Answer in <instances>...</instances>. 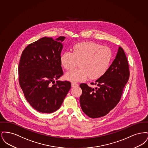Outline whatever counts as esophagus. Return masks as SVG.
<instances>
[{
	"instance_id": "34e87169",
	"label": "esophagus",
	"mask_w": 148,
	"mask_h": 148,
	"mask_svg": "<svg viewBox=\"0 0 148 148\" xmlns=\"http://www.w3.org/2000/svg\"><path fill=\"white\" fill-rule=\"evenodd\" d=\"M78 85H79L76 84V83H71V86L72 87H76V86H77Z\"/></svg>"
}]
</instances>
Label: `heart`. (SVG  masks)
Instances as JSON below:
<instances>
[{
    "label": "heart",
    "mask_w": 148,
    "mask_h": 148,
    "mask_svg": "<svg viewBox=\"0 0 148 148\" xmlns=\"http://www.w3.org/2000/svg\"><path fill=\"white\" fill-rule=\"evenodd\" d=\"M113 59L112 50L96 42H79L73 47V53L65 51L61 56L60 61L64 68L71 71L80 63V69L68 72L66 80L72 82H83L89 77L97 79L108 69Z\"/></svg>",
    "instance_id": "heart-1"
}]
</instances>
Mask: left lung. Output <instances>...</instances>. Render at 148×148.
<instances>
[{"label":"left lung","mask_w":148,"mask_h":148,"mask_svg":"<svg viewBox=\"0 0 148 148\" xmlns=\"http://www.w3.org/2000/svg\"><path fill=\"white\" fill-rule=\"evenodd\" d=\"M130 71L127 56L119 47L117 54L106 73L99 77L93 88L82 83L80 104L83 112L91 118L104 116L110 112L120 100L127 84Z\"/></svg>","instance_id":"1"}]
</instances>
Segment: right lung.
<instances>
[{
    "mask_svg": "<svg viewBox=\"0 0 148 148\" xmlns=\"http://www.w3.org/2000/svg\"><path fill=\"white\" fill-rule=\"evenodd\" d=\"M64 39L44 37L29 44L21 54L19 83L30 105L41 113L59 109L71 89L68 81L55 82L63 75L60 54Z\"/></svg>",
    "mask_w": 148,
    "mask_h": 148,
    "instance_id": "1",
    "label": "right lung"
}]
</instances>
